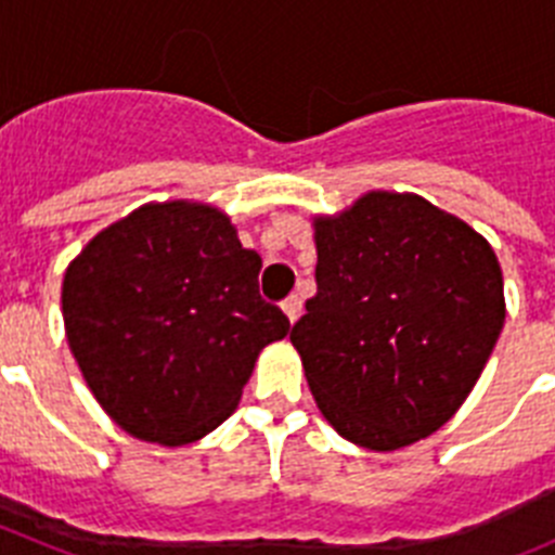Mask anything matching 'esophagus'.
Masks as SVG:
<instances>
[{
    "label": "esophagus",
    "instance_id": "34e87169",
    "mask_svg": "<svg viewBox=\"0 0 555 555\" xmlns=\"http://www.w3.org/2000/svg\"><path fill=\"white\" fill-rule=\"evenodd\" d=\"M283 313H286L288 317V322H297L300 320V313H302V300L300 297H297V294H292V297H288V300H283Z\"/></svg>",
    "mask_w": 555,
    "mask_h": 555
}]
</instances>
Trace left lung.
I'll return each instance as SVG.
<instances>
[{"mask_svg": "<svg viewBox=\"0 0 555 555\" xmlns=\"http://www.w3.org/2000/svg\"><path fill=\"white\" fill-rule=\"evenodd\" d=\"M317 294L292 327L322 416L389 453L442 428L506 322L503 272L480 233L416 194L370 191L313 219Z\"/></svg>", "mask_w": 555, "mask_h": 555, "instance_id": "left-lung-1", "label": "left lung"}]
</instances>
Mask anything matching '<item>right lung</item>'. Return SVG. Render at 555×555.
I'll return each mask as SVG.
<instances>
[{
	"label": "right lung",
	"mask_w": 555,
	"mask_h": 555,
	"mask_svg": "<svg viewBox=\"0 0 555 555\" xmlns=\"http://www.w3.org/2000/svg\"><path fill=\"white\" fill-rule=\"evenodd\" d=\"M258 272L228 214L189 199L141 205L82 247L63 274V322L113 423L180 448L233 414L258 352L288 333Z\"/></svg>",
	"instance_id": "1"
}]
</instances>
